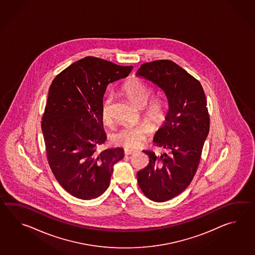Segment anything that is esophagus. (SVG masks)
Listing matches in <instances>:
<instances>
[{"instance_id": "esophagus-1", "label": "esophagus", "mask_w": 255, "mask_h": 255, "mask_svg": "<svg viewBox=\"0 0 255 255\" xmlns=\"http://www.w3.org/2000/svg\"><path fill=\"white\" fill-rule=\"evenodd\" d=\"M135 152V150H133V149H129V148H125V150H124L125 155H131V154H134Z\"/></svg>"}]
</instances>
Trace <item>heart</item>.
Listing matches in <instances>:
<instances>
[{"instance_id":"1","label":"heart","mask_w":255,"mask_h":255,"mask_svg":"<svg viewBox=\"0 0 255 255\" xmlns=\"http://www.w3.org/2000/svg\"><path fill=\"white\" fill-rule=\"evenodd\" d=\"M127 98L136 109H142L144 118L154 125H160L166 119L165 105L159 99H154L146 106L152 95V88L144 82L134 79L126 83L122 88ZM113 99L108 97L104 100L101 117L104 122L109 123L111 120V107ZM149 125L126 126L115 132L111 136V140L115 145L124 146L127 148H135L142 146L146 142V136L151 132Z\"/></svg>"}]
</instances>
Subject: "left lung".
I'll list each match as a JSON object with an SVG mask.
<instances>
[{"instance_id":"obj_1","label":"left lung","mask_w":255,"mask_h":255,"mask_svg":"<svg viewBox=\"0 0 255 255\" xmlns=\"http://www.w3.org/2000/svg\"><path fill=\"white\" fill-rule=\"evenodd\" d=\"M135 76L157 85L168 100L165 122L153 138L168 152L144 150L149 163L136 174L143 193L163 202L186 190L197 171L210 130L206 97L201 83L170 60L143 64Z\"/></svg>"}]
</instances>
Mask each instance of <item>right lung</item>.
<instances>
[{
    "label": "right lung",
    "mask_w": 255,
    "mask_h": 255,
    "mask_svg": "<svg viewBox=\"0 0 255 255\" xmlns=\"http://www.w3.org/2000/svg\"><path fill=\"white\" fill-rule=\"evenodd\" d=\"M132 68L87 56L62 71L49 88L42 119L47 159L56 180L77 199L102 195L124 157L121 147L98 151L107 139L101 109L107 87Z\"/></svg>",
    "instance_id": "add662e5"
}]
</instances>
